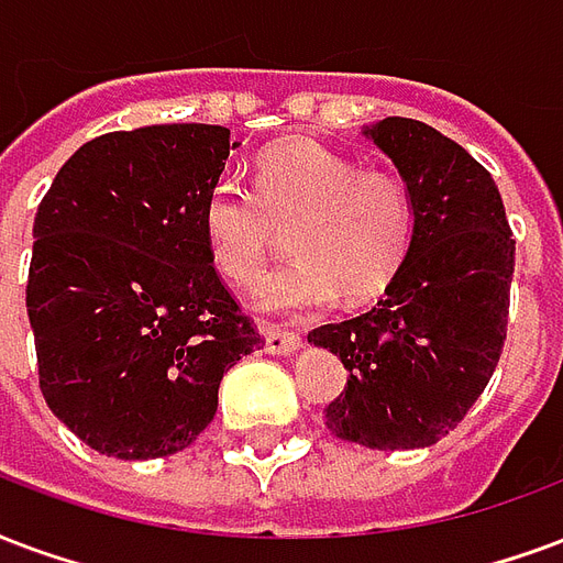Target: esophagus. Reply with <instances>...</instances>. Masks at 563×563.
<instances>
[{"label": "esophagus", "instance_id": "1", "mask_svg": "<svg viewBox=\"0 0 563 563\" xmlns=\"http://www.w3.org/2000/svg\"><path fill=\"white\" fill-rule=\"evenodd\" d=\"M264 344H266V353H273V356H290V353H297L299 350L302 338H299L297 332H287V329L266 327Z\"/></svg>", "mask_w": 563, "mask_h": 563}]
</instances>
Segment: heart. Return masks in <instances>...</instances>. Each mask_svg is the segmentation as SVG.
Returning <instances> with one entry per match:
<instances>
[{
    "label": "heart",
    "instance_id": "1",
    "mask_svg": "<svg viewBox=\"0 0 563 563\" xmlns=\"http://www.w3.org/2000/svg\"><path fill=\"white\" fill-rule=\"evenodd\" d=\"M207 261L231 285L261 282L278 231L290 229L294 261L261 290L266 311H308L377 297L412 243V198L386 168H358L320 142H287L255 163V196L217 180L201 205Z\"/></svg>",
    "mask_w": 563,
    "mask_h": 563
}]
</instances>
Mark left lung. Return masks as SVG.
<instances>
[{"mask_svg":"<svg viewBox=\"0 0 563 563\" xmlns=\"http://www.w3.org/2000/svg\"><path fill=\"white\" fill-rule=\"evenodd\" d=\"M365 136L391 156L412 198V243L365 314L308 332L346 367L323 409L338 439L377 451L437 445L463 421L498 365L517 240L496 180L466 147L412 118Z\"/></svg>","mask_w":563,"mask_h":563,"instance_id":"1","label":"left lung"}]
</instances>
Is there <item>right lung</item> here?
<instances>
[{"instance_id": "add662e5", "label": "right lung", "mask_w": 563, "mask_h": 563, "mask_svg": "<svg viewBox=\"0 0 563 563\" xmlns=\"http://www.w3.org/2000/svg\"><path fill=\"white\" fill-rule=\"evenodd\" d=\"M234 147L217 124L106 133L37 205L25 285L37 379L58 421L106 457L192 445L228 367L264 344L198 219Z\"/></svg>"}]
</instances>
